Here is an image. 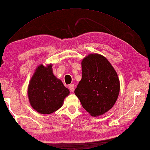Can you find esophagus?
Wrapping results in <instances>:
<instances>
[{"instance_id": "esophagus-1", "label": "esophagus", "mask_w": 150, "mask_h": 150, "mask_svg": "<svg viewBox=\"0 0 150 150\" xmlns=\"http://www.w3.org/2000/svg\"><path fill=\"white\" fill-rule=\"evenodd\" d=\"M69 89L70 90H71V92H73V91H74V90H75V86H74V84H69Z\"/></svg>"}]
</instances>
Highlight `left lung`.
Wrapping results in <instances>:
<instances>
[{"instance_id":"left-lung-1","label":"left lung","mask_w":150,"mask_h":150,"mask_svg":"<svg viewBox=\"0 0 150 150\" xmlns=\"http://www.w3.org/2000/svg\"><path fill=\"white\" fill-rule=\"evenodd\" d=\"M81 64L82 79L75 93L91 116H101L109 110L118 99V75L107 58L101 54H90Z\"/></svg>"}]
</instances>
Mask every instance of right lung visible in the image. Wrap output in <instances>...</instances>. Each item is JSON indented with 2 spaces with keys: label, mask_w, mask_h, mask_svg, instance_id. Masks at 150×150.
<instances>
[{
  "label": "right lung",
  "mask_w": 150,
  "mask_h": 150,
  "mask_svg": "<svg viewBox=\"0 0 150 150\" xmlns=\"http://www.w3.org/2000/svg\"><path fill=\"white\" fill-rule=\"evenodd\" d=\"M69 90L60 79L53 75L52 65L38 66L32 76L28 88L32 107L43 114H49L62 106L64 98Z\"/></svg>",
  "instance_id": "add662e5"
}]
</instances>
